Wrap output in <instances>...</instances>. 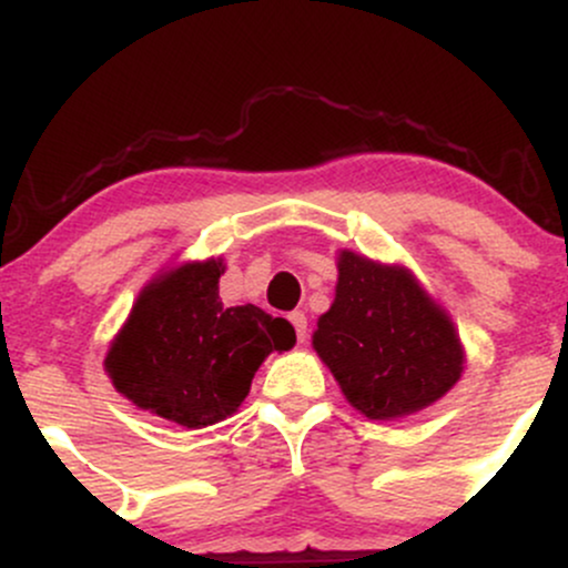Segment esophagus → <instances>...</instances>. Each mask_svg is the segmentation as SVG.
<instances>
[{"instance_id":"1","label":"esophagus","mask_w":568,"mask_h":568,"mask_svg":"<svg viewBox=\"0 0 568 568\" xmlns=\"http://www.w3.org/2000/svg\"><path fill=\"white\" fill-rule=\"evenodd\" d=\"M288 321L293 323V328H296L298 342L304 344V342H306V315H304V312H291Z\"/></svg>"}]
</instances>
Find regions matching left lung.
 Here are the masks:
<instances>
[{"mask_svg": "<svg viewBox=\"0 0 568 568\" xmlns=\"http://www.w3.org/2000/svg\"><path fill=\"white\" fill-rule=\"evenodd\" d=\"M331 310L312 334L355 410L393 422L433 406L465 371V347L452 317L400 264L338 251Z\"/></svg>", "mask_w": 568, "mask_h": 568, "instance_id": "left-lung-1", "label": "left lung"}]
</instances>
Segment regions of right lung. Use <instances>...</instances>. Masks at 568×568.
<instances>
[{"instance_id": "right-lung-1", "label": "right lung", "mask_w": 568, "mask_h": 568, "mask_svg": "<svg viewBox=\"0 0 568 568\" xmlns=\"http://www.w3.org/2000/svg\"><path fill=\"white\" fill-rule=\"evenodd\" d=\"M224 258L184 262L143 285L103 361L133 406L189 429L216 425L243 406L270 352L296 344L283 317L224 306Z\"/></svg>"}]
</instances>
